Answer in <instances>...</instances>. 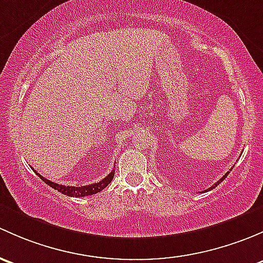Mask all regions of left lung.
<instances>
[{
    "mask_svg": "<svg viewBox=\"0 0 263 263\" xmlns=\"http://www.w3.org/2000/svg\"><path fill=\"white\" fill-rule=\"evenodd\" d=\"M228 173H229V172H227V173H226V175H224V176H223V177H221V178H220V181H218V182H216V183H215V185H214V186H212V187H210V189H209V190H213V189H214V187H215V186H218V185H219V183H220V182H221V181H223V180H226V177H227V175H228Z\"/></svg>",
    "mask_w": 263,
    "mask_h": 263,
    "instance_id": "8db88e82",
    "label": "left lung"
}]
</instances>
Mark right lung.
<instances>
[{
    "label": "right lung",
    "instance_id": "right-lung-1",
    "mask_svg": "<svg viewBox=\"0 0 263 263\" xmlns=\"http://www.w3.org/2000/svg\"><path fill=\"white\" fill-rule=\"evenodd\" d=\"M31 168H32V167H31ZM32 170H34V168H32ZM34 172L36 173V175L39 176V177L42 178V180L44 181L47 185H49L51 189H54V190H58L59 192H62V194L67 195V196H73V197L88 196V195L97 194V192L104 190V189L106 187V186L109 185L110 182H111L112 178H114V173H115V171L110 172L109 175H107L106 177L104 178V180L99 181V182L91 183V185L81 186V187H76V186H66V185H59V183L51 182L50 180H47V178H44L42 175H40V173H37L36 171H35V170H34Z\"/></svg>",
    "mask_w": 263,
    "mask_h": 263
}]
</instances>
